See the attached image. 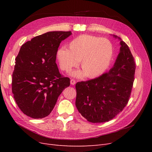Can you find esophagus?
Wrapping results in <instances>:
<instances>
[{"label": "esophagus", "mask_w": 152, "mask_h": 152, "mask_svg": "<svg viewBox=\"0 0 152 152\" xmlns=\"http://www.w3.org/2000/svg\"><path fill=\"white\" fill-rule=\"evenodd\" d=\"M75 83H76V81H75V80L71 79V80H70V84H71V85L73 86V85H75Z\"/></svg>", "instance_id": "1"}]
</instances>
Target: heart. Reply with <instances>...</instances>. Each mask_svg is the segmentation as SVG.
<instances>
[{
	"label": "heart",
	"instance_id": "obj_1",
	"mask_svg": "<svg viewBox=\"0 0 152 152\" xmlns=\"http://www.w3.org/2000/svg\"><path fill=\"white\" fill-rule=\"evenodd\" d=\"M69 49L61 48L57 57L62 70L68 72L80 65L82 70L72 73L76 77L86 75L89 78L96 77L107 70L113 54L112 42L107 39L90 35H82L73 39L68 45Z\"/></svg>",
	"mask_w": 152,
	"mask_h": 152
}]
</instances>
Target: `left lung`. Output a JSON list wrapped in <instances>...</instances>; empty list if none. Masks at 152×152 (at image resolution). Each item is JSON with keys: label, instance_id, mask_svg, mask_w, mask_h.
Segmentation results:
<instances>
[{"label": "left lung", "instance_id": "left-lung-1", "mask_svg": "<svg viewBox=\"0 0 152 152\" xmlns=\"http://www.w3.org/2000/svg\"><path fill=\"white\" fill-rule=\"evenodd\" d=\"M121 40L120 53L113 66L96 79L77 82L75 105L78 111L92 123L112 120L122 111L130 98L136 64L128 45Z\"/></svg>", "mask_w": 152, "mask_h": 152}]
</instances>
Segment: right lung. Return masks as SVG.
<instances>
[{"label":"right lung","mask_w":152,"mask_h":152,"mask_svg":"<svg viewBox=\"0 0 152 152\" xmlns=\"http://www.w3.org/2000/svg\"><path fill=\"white\" fill-rule=\"evenodd\" d=\"M71 31H49L22 45L15 60L12 92L18 107L33 118L48 116L59 96L70 84L56 63L61 41Z\"/></svg>","instance_id":"obj_1"}]
</instances>
